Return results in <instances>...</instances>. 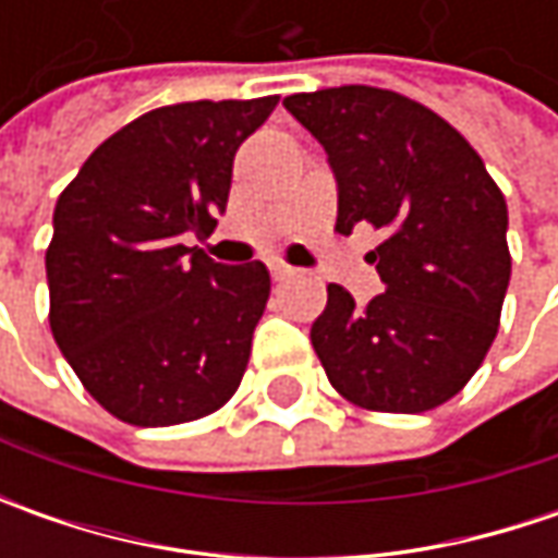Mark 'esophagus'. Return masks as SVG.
<instances>
[{
  "label": "esophagus",
  "mask_w": 558,
  "mask_h": 558,
  "mask_svg": "<svg viewBox=\"0 0 558 558\" xmlns=\"http://www.w3.org/2000/svg\"><path fill=\"white\" fill-rule=\"evenodd\" d=\"M269 276H272L276 286H282V282H289L291 276H294V269L289 264H269Z\"/></svg>",
  "instance_id": "obj_1"
}]
</instances>
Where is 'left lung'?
Here are the masks:
<instances>
[{"label":"left lung","mask_w":558,"mask_h":558,"mask_svg":"<svg viewBox=\"0 0 558 558\" xmlns=\"http://www.w3.org/2000/svg\"><path fill=\"white\" fill-rule=\"evenodd\" d=\"M282 105L329 155L335 232H385L369 251L385 294L356 307L332 282L313 351L354 407L435 410L478 373L500 329L512 272L504 192L462 133L400 93L332 86Z\"/></svg>","instance_id":"1"}]
</instances>
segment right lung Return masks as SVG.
I'll return each mask as SVG.
<instances>
[{
  "mask_svg": "<svg viewBox=\"0 0 558 558\" xmlns=\"http://www.w3.org/2000/svg\"><path fill=\"white\" fill-rule=\"evenodd\" d=\"M276 101L155 108L101 142L58 195L49 326L83 388L120 422H195L242 385L269 272L260 260L214 264L183 235L217 226L232 158Z\"/></svg>",
  "mask_w": 558,
  "mask_h": 558,
  "instance_id": "add662e5",
  "label": "right lung"
}]
</instances>
